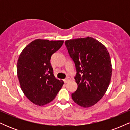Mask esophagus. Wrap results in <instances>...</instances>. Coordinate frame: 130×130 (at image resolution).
<instances>
[{
    "mask_svg": "<svg viewBox=\"0 0 130 130\" xmlns=\"http://www.w3.org/2000/svg\"><path fill=\"white\" fill-rule=\"evenodd\" d=\"M70 78L69 77H67L65 79H63V81H64V83H68V81H69L70 80Z\"/></svg>",
    "mask_w": 130,
    "mask_h": 130,
    "instance_id": "34e87169",
    "label": "esophagus"
}]
</instances>
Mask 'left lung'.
Returning <instances> with one entry per match:
<instances>
[{
  "mask_svg": "<svg viewBox=\"0 0 130 130\" xmlns=\"http://www.w3.org/2000/svg\"><path fill=\"white\" fill-rule=\"evenodd\" d=\"M68 54L75 65L77 90L71 93L76 103L84 108L96 104L108 89L112 65L106 47L92 37L67 40Z\"/></svg>",
  "mask_w": 130,
  "mask_h": 130,
  "instance_id": "obj_1",
  "label": "left lung"
}]
</instances>
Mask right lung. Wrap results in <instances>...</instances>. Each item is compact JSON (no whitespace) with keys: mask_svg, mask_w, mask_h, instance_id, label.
<instances>
[{"mask_svg":"<svg viewBox=\"0 0 130 130\" xmlns=\"http://www.w3.org/2000/svg\"><path fill=\"white\" fill-rule=\"evenodd\" d=\"M63 41L37 39L22 50L17 63V73L21 88L34 104L43 106L52 101L62 88L63 82L53 74L50 63L54 53Z\"/></svg>","mask_w":130,"mask_h":130,"instance_id":"obj_1","label":"right lung"}]
</instances>
